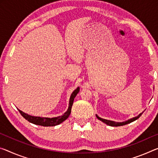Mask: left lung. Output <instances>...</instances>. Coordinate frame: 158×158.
Listing matches in <instances>:
<instances>
[{
	"instance_id": "left-lung-1",
	"label": "left lung",
	"mask_w": 158,
	"mask_h": 158,
	"mask_svg": "<svg viewBox=\"0 0 158 158\" xmlns=\"http://www.w3.org/2000/svg\"><path fill=\"white\" fill-rule=\"evenodd\" d=\"M142 114H143V112H142V113L140 114L139 115H138L137 117H134V118L130 119L129 120H127V121L124 122H116L110 121V120H107V119H102V118H101V117H99L98 116L97 114H96V117L99 120H101V121H102V122H104V123H106V124L109 125V126H111V127H119V126H123V125L129 124V123H131V122L135 121V120H136L137 119H139V117L141 116Z\"/></svg>"
}]
</instances>
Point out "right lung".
I'll list each match as a JSON object with an SVG mask.
<instances>
[{"mask_svg": "<svg viewBox=\"0 0 158 158\" xmlns=\"http://www.w3.org/2000/svg\"><path fill=\"white\" fill-rule=\"evenodd\" d=\"M79 88H77L76 90H74L73 93H72L71 96H70L69 107L68 109H67V111L64 114H62V116L52 117V118H48V117H34V116H31V115H29L26 113H24V112H23L22 111L19 110V109L18 110L19 112V113L22 114V116L27 120H28V121L29 122H31V123H33L36 125H41V126H44V127L56 126V125H58L60 123H62V122H64V120L68 118L70 113H71V109H72V105H73L74 99V98L76 97L77 94L79 93Z\"/></svg>", "mask_w": 158, "mask_h": 158, "instance_id": "obj_1", "label": "right lung"}]
</instances>
